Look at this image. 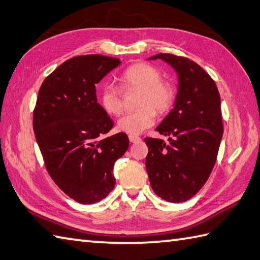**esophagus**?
Listing matches in <instances>:
<instances>
[{
	"mask_svg": "<svg viewBox=\"0 0 260 260\" xmlns=\"http://www.w3.org/2000/svg\"><path fill=\"white\" fill-rule=\"evenodd\" d=\"M128 139H129V142H131V143H139V142L142 141L141 137L135 136V135H129Z\"/></svg>",
	"mask_w": 260,
	"mask_h": 260,
	"instance_id": "34e87169",
	"label": "esophagus"
}]
</instances>
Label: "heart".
<instances>
[{
	"label": "heart",
	"instance_id": "obj_1",
	"mask_svg": "<svg viewBox=\"0 0 260 260\" xmlns=\"http://www.w3.org/2000/svg\"><path fill=\"white\" fill-rule=\"evenodd\" d=\"M121 87L126 90L139 89V110L124 115L117 121V129L126 134H141L151 127L156 112L165 113L172 106L174 90L168 82L161 81V73L148 63H135L126 68L119 76ZM101 105L109 115L117 116L123 110V99L118 88L107 84L101 92Z\"/></svg>",
	"mask_w": 260,
	"mask_h": 260
}]
</instances>
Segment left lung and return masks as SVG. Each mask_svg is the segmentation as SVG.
I'll use <instances>...</instances> for the list:
<instances>
[{"instance_id": "8db88e82", "label": "left lung", "mask_w": 260, "mask_h": 260, "mask_svg": "<svg viewBox=\"0 0 260 260\" xmlns=\"http://www.w3.org/2000/svg\"><path fill=\"white\" fill-rule=\"evenodd\" d=\"M156 59L176 71L179 86L173 109L155 129L169 142L146 137L145 167L155 194L180 203L211 174L223 134L221 101L213 79L194 61L170 53L148 58Z\"/></svg>"}]
</instances>
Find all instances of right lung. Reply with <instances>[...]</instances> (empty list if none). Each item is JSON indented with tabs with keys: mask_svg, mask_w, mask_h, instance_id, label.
Wrapping results in <instances>:
<instances>
[{
	"mask_svg": "<svg viewBox=\"0 0 260 260\" xmlns=\"http://www.w3.org/2000/svg\"><path fill=\"white\" fill-rule=\"evenodd\" d=\"M119 64L101 54L74 57L47 77L38 93L33 131L48 173L82 204L99 202L114 189V164L129 145L125 133L103 137L114 123L96 96V85Z\"/></svg>",
	"mask_w": 260,
	"mask_h": 260,
	"instance_id": "add662e5",
	"label": "right lung"
}]
</instances>
